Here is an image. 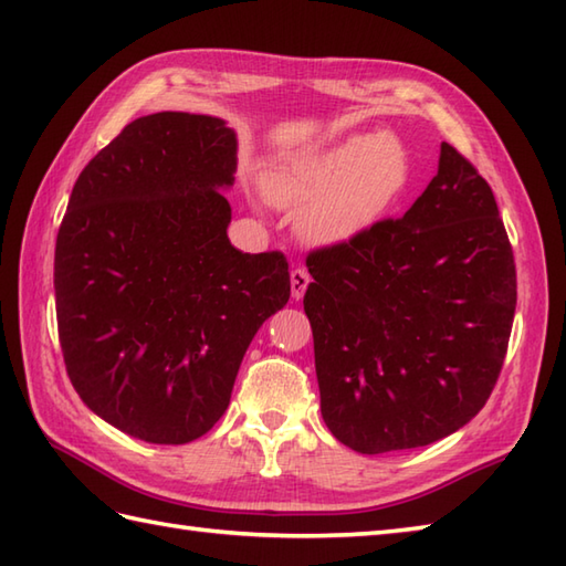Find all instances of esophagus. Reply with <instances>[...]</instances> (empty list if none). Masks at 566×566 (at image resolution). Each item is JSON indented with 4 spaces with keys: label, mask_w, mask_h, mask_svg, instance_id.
<instances>
[{
    "label": "esophagus",
    "mask_w": 566,
    "mask_h": 566,
    "mask_svg": "<svg viewBox=\"0 0 566 566\" xmlns=\"http://www.w3.org/2000/svg\"><path fill=\"white\" fill-rule=\"evenodd\" d=\"M292 296L296 298H302L304 294H306V286H308V282H311V276H308V272L304 270V268H296V270H292Z\"/></svg>",
    "instance_id": "34e87169"
}]
</instances>
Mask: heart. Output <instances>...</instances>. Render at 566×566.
<instances>
[{"instance_id": "heart-1", "label": "heart", "mask_w": 566, "mask_h": 566, "mask_svg": "<svg viewBox=\"0 0 566 566\" xmlns=\"http://www.w3.org/2000/svg\"><path fill=\"white\" fill-rule=\"evenodd\" d=\"M406 185V153L389 134H353L282 155L264 172L280 209H298L308 243L343 245L375 226Z\"/></svg>"}]
</instances>
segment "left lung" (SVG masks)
Returning a JSON list of instances; mask_svg holds the SVG:
<instances>
[{
	"label": "left lung",
	"instance_id": "obj_1",
	"mask_svg": "<svg viewBox=\"0 0 566 566\" xmlns=\"http://www.w3.org/2000/svg\"><path fill=\"white\" fill-rule=\"evenodd\" d=\"M306 264L321 413L343 444L423 448L482 411L511 338L515 264L494 191L452 146L401 219Z\"/></svg>",
	"mask_w": 566,
	"mask_h": 566
}]
</instances>
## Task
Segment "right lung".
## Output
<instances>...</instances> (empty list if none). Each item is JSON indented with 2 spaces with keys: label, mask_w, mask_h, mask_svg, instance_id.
<instances>
[{
  "label": "right lung",
  "mask_w": 566,
  "mask_h": 566,
  "mask_svg": "<svg viewBox=\"0 0 566 566\" xmlns=\"http://www.w3.org/2000/svg\"><path fill=\"white\" fill-rule=\"evenodd\" d=\"M238 138L219 116L136 118L77 177L55 240L57 335L84 406L185 444L231 401L248 345L290 302L280 252L231 245Z\"/></svg>",
  "instance_id": "obj_1"
}]
</instances>
